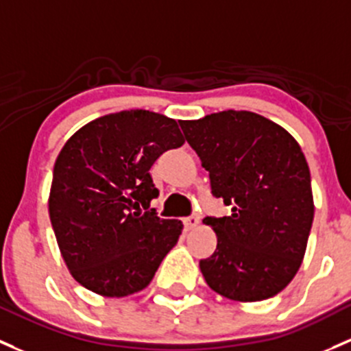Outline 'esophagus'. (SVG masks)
Returning a JSON list of instances; mask_svg holds the SVG:
<instances>
[{
    "instance_id": "obj_1",
    "label": "esophagus",
    "mask_w": 351,
    "mask_h": 351,
    "mask_svg": "<svg viewBox=\"0 0 351 351\" xmlns=\"http://www.w3.org/2000/svg\"><path fill=\"white\" fill-rule=\"evenodd\" d=\"M183 223H185L186 230H191V228H195L198 223H200V217H198L197 213H191L190 217L183 219Z\"/></svg>"
}]
</instances>
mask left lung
Returning a JSON list of instances; mask_svg holds the SVG:
<instances>
[{
	"label": "left lung",
	"mask_w": 351,
	"mask_h": 351,
	"mask_svg": "<svg viewBox=\"0 0 351 351\" xmlns=\"http://www.w3.org/2000/svg\"><path fill=\"white\" fill-rule=\"evenodd\" d=\"M228 217H206L217 249L200 261L215 293L234 301L276 296L296 276L311 230V175L296 139L249 110L182 121Z\"/></svg>",
	"instance_id": "8db88e82"
}]
</instances>
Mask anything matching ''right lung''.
Instances as JSON below:
<instances>
[{
	"label": "right lung",
	"instance_id": "obj_1",
	"mask_svg": "<svg viewBox=\"0 0 351 351\" xmlns=\"http://www.w3.org/2000/svg\"><path fill=\"white\" fill-rule=\"evenodd\" d=\"M185 143L175 119L143 109L99 117L55 161L50 220L73 279L109 298L145 289L183 223L149 208L160 191L149 168Z\"/></svg>",
	"mask_w": 351,
	"mask_h": 351
}]
</instances>
